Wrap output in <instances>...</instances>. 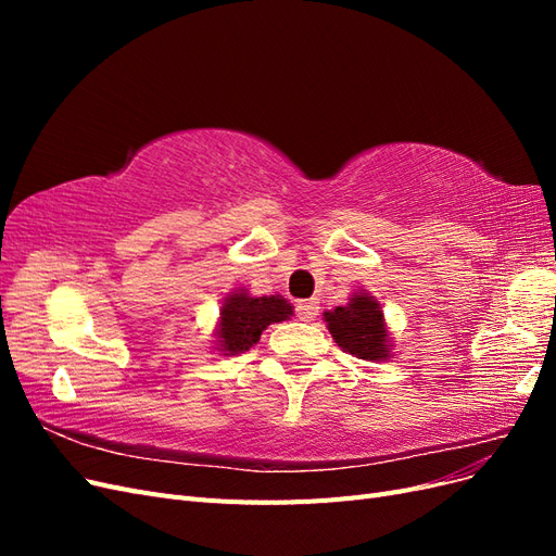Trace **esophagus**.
<instances>
[{
    "instance_id": "esophagus-1",
    "label": "esophagus",
    "mask_w": 556,
    "mask_h": 556,
    "mask_svg": "<svg viewBox=\"0 0 556 556\" xmlns=\"http://www.w3.org/2000/svg\"><path fill=\"white\" fill-rule=\"evenodd\" d=\"M319 313V304L315 299H306V301H299L296 304V317L301 319V323H311V319H315Z\"/></svg>"
}]
</instances>
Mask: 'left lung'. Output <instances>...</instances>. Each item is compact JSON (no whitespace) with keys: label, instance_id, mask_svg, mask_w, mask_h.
I'll return each mask as SVG.
<instances>
[{"label":"left lung","instance_id":"8db88e82","mask_svg":"<svg viewBox=\"0 0 556 556\" xmlns=\"http://www.w3.org/2000/svg\"><path fill=\"white\" fill-rule=\"evenodd\" d=\"M327 327L339 343L350 355L359 359H384L387 352V329L380 304L368 294H355L348 306H339L325 313Z\"/></svg>","mask_w":556,"mask_h":556}]
</instances>
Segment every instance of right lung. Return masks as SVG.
I'll use <instances>...</instances> for the list:
<instances>
[{"mask_svg":"<svg viewBox=\"0 0 556 556\" xmlns=\"http://www.w3.org/2000/svg\"><path fill=\"white\" fill-rule=\"evenodd\" d=\"M292 315V306L280 296L231 294L220 311V345L225 355H239L260 341L262 331Z\"/></svg>","mask_w":556,"mask_h":556,"instance_id":"right-lung-1","label":"right lung"}]
</instances>
